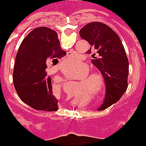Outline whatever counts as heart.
I'll use <instances>...</instances> for the list:
<instances>
[{
  "label": "heart",
  "instance_id": "1",
  "mask_svg": "<svg viewBox=\"0 0 146 146\" xmlns=\"http://www.w3.org/2000/svg\"><path fill=\"white\" fill-rule=\"evenodd\" d=\"M68 64V61H64L62 64V67H67ZM70 67L73 68L74 64H71V66L68 68ZM88 72L89 68L86 65H83V67L77 72L75 78H82L84 76V77L81 79V82L82 83H80V87L85 89L86 91H89L94 96L99 98L102 95H104L106 89V82L105 77L98 72L91 73L86 75L85 74L88 73Z\"/></svg>",
  "mask_w": 146,
  "mask_h": 146
}]
</instances>
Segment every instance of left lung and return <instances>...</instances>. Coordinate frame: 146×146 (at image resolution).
I'll return each mask as SVG.
<instances>
[{
  "label": "left lung",
  "instance_id": "8db88e82",
  "mask_svg": "<svg viewBox=\"0 0 146 146\" xmlns=\"http://www.w3.org/2000/svg\"><path fill=\"white\" fill-rule=\"evenodd\" d=\"M81 38L90 44L87 54L106 82V96L100 110L116 103L127 88L129 63L123 43L117 33L103 23H87L79 32Z\"/></svg>",
  "mask_w": 146,
  "mask_h": 146
}]
</instances>
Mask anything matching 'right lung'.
<instances>
[{"label":"right lung","instance_id":"obj_1","mask_svg":"<svg viewBox=\"0 0 146 146\" xmlns=\"http://www.w3.org/2000/svg\"><path fill=\"white\" fill-rule=\"evenodd\" d=\"M65 54L53 29L39 27L26 36L16 54L13 72L14 86L22 101L36 110H58L46 69L51 60L57 64Z\"/></svg>","mask_w":146,"mask_h":146}]
</instances>
